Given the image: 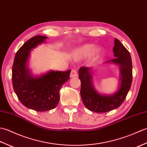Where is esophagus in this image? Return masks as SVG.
<instances>
[{"label":"esophagus","mask_w":147,"mask_h":147,"mask_svg":"<svg viewBox=\"0 0 147 147\" xmlns=\"http://www.w3.org/2000/svg\"><path fill=\"white\" fill-rule=\"evenodd\" d=\"M78 76V73L76 69H72L71 74H70V77L71 78H75Z\"/></svg>","instance_id":"obj_1"}]
</instances>
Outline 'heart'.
Segmentation results:
<instances>
[{"label": "heart", "mask_w": 147, "mask_h": 147, "mask_svg": "<svg viewBox=\"0 0 147 147\" xmlns=\"http://www.w3.org/2000/svg\"><path fill=\"white\" fill-rule=\"evenodd\" d=\"M93 48H94V46L92 44L84 45L82 47H80L78 48L76 51H74L73 55L74 57L77 59L85 57L90 54V52L93 51ZM100 49H96V51L93 52L92 55V59H95L100 54Z\"/></svg>", "instance_id": "b5f03b06"}]
</instances>
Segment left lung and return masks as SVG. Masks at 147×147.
<instances>
[{
	"label": "left lung",
	"instance_id": "obj_1",
	"mask_svg": "<svg viewBox=\"0 0 147 147\" xmlns=\"http://www.w3.org/2000/svg\"><path fill=\"white\" fill-rule=\"evenodd\" d=\"M113 52L115 58L108 62L119 65L121 80L120 88L114 95H101L95 91L92 83V67L82 66L79 69L80 95L84 105L91 111L103 113L118 108L125 100L131 86L133 68L129 51L119 40L115 38Z\"/></svg>",
	"mask_w": 147,
	"mask_h": 147
}]
</instances>
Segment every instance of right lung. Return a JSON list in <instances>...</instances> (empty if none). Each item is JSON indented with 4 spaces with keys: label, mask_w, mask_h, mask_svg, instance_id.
I'll list each match as a JSON object with an SVG mask.
<instances>
[{
    "label": "right lung",
    "mask_w": 147,
    "mask_h": 147,
    "mask_svg": "<svg viewBox=\"0 0 147 147\" xmlns=\"http://www.w3.org/2000/svg\"><path fill=\"white\" fill-rule=\"evenodd\" d=\"M47 38L35 36L22 45L15 55L12 69V82L20 101L32 110L43 112L56 107L59 98V90L69 79L71 70L52 71L39 77L30 75L26 62L31 49L44 42Z\"/></svg>",
    "instance_id": "obj_1"
}]
</instances>
